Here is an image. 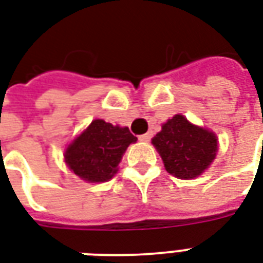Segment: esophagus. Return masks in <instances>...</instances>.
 <instances>
[{
	"instance_id": "obj_1",
	"label": "esophagus",
	"mask_w": 263,
	"mask_h": 263,
	"mask_svg": "<svg viewBox=\"0 0 263 263\" xmlns=\"http://www.w3.org/2000/svg\"><path fill=\"white\" fill-rule=\"evenodd\" d=\"M152 136H153V134H152V132H147V134H143V135H140L139 140H142V142H149V140L152 139Z\"/></svg>"
}]
</instances>
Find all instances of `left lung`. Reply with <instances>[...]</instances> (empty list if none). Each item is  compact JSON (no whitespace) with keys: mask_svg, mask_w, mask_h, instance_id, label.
I'll return each mask as SVG.
<instances>
[{"mask_svg":"<svg viewBox=\"0 0 263 263\" xmlns=\"http://www.w3.org/2000/svg\"><path fill=\"white\" fill-rule=\"evenodd\" d=\"M152 143L163 158L165 170L179 179H193L201 175L218 150L214 132L196 127L180 114L164 124Z\"/></svg>","mask_w":263,"mask_h":263,"instance_id":"left-lung-1","label":"left lung"}]
</instances>
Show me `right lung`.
Masks as SVG:
<instances>
[{"instance_id":"right-lung-1","label":"right lung","mask_w":263,"mask_h":263,"mask_svg":"<svg viewBox=\"0 0 263 263\" xmlns=\"http://www.w3.org/2000/svg\"><path fill=\"white\" fill-rule=\"evenodd\" d=\"M136 136L127 127H114L103 120H93L91 125L73 140L65 153L69 168L88 182H106L118 170L124 152Z\"/></svg>"}]
</instances>
